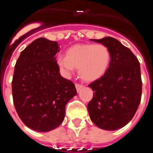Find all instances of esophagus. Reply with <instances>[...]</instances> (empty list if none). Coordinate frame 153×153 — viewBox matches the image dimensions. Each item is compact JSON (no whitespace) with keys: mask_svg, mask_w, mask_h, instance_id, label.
<instances>
[{"mask_svg":"<svg viewBox=\"0 0 153 153\" xmlns=\"http://www.w3.org/2000/svg\"><path fill=\"white\" fill-rule=\"evenodd\" d=\"M76 86V91L77 92H79L80 91V90L83 87V85H80V84H78V83H76L75 85Z\"/></svg>","mask_w":153,"mask_h":153,"instance_id":"esophagus-1","label":"esophagus"}]
</instances>
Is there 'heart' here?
Wrapping results in <instances>:
<instances>
[{
    "instance_id": "1",
    "label": "heart",
    "mask_w": 153,
    "mask_h": 153,
    "mask_svg": "<svg viewBox=\"0 0 153 153\" xmlns=\"http://www.w3.org/2000/svg\"><path fill=\"white\" fill-rule=\"evenodd\" d=\"M111 53L102 44H80L70 47L66 56L57 58V65L66 75L78 69L79 77L86 82L100 79L109 68Z\"/></svg>"
}]
</instances>
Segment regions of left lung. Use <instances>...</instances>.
Listing matches in <instances>:
<instances>
[{"label":"left lung","mask_w":153,"mask_h":153,"mask_svg":"<svg viewBox=\"0 0 153 153\" xmlns=\"http://www.w3.org/2000/svg\"><path fill=\"white\" fill-rule=\"evenodd\" d=\"M91 40L106 46L111 53V60L103 76L89 85L94 92L87 106L89 114L99 128L117 130L129 123L140 103V62L117 39L107 36Z\"/></svg>","instance_id":"obj_1"}]
</instances>
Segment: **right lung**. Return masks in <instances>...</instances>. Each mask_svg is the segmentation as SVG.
<instances>
[{
	"mask_svg": "<svg viewBox=\"0 0 153 153\" xmlns=\"http://www.w3.org/2000/svg\"><path fill=\"white\" fill-rule=\"evenodd\" d=\"M56 41L40 37L21 53L12 80L13 104L19 117L37 132L56 129L64 120L67 102L76 95L75 85L62 77L55 55Z\"/></svg>",
	"mask_w": 153,
	"mask_h": 153,
	"instance_id": "obj_1",
	"label": "right lung"
}]
</instances>
